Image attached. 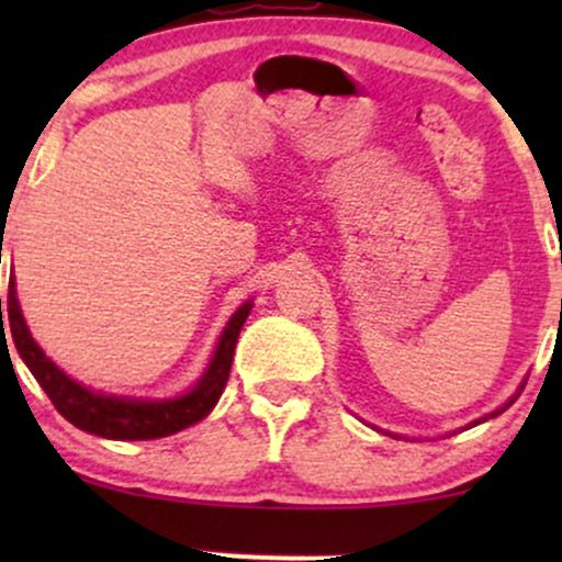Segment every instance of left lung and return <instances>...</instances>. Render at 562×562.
I'll return each mask as SVG.
<instances>
[{"label":"left lung","instance_id":"1","mask_svg":"<svg viewBox=\"0 0 562 562\" xmlns=\"http://www.w3.org/2000/svg\"><path fill=\"white\" fill-rule=\"evenodd\" d=\"M513 402H515V398H513ZM513 402H509V404H513ZM509 404H505V406H502V409H496V412H494V415H499V412H505V409H507V406H509ZM494 415H492V417H494ZM475 425H479V423H475Z\"/></svg>","mask_w":562,"mask_h":562}]
</instances>
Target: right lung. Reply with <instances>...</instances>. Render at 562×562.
Masks as SVG:
<instances>
[{"mask_svg":"<svg viewBox=\"0 0 562 562\" xmlns=\"http://www.w3.org/2000/svg\"><path fill=\"white\" fill-rule=\"evenodd\" d=\"M4 314H8V319H2V335L4 322H8V330L12 333V340H15V348L18 353H21L25 367L34 372V378L49 396V402L55 404V409L60 412L68 423L87 430V434L115 438V441H150V438L179 434V430L203 420V417L214 409L224 385H227L229 380V367L232 357H235L237 335H240L245 319H248L250 303H243L235 312V317L229 319L227 330L222 333V340H218L216 346L214 359H211L209 370L200 378V383L190 393L171 398V402H134V398L105 396V393H94L83 389L76 380H70L60 367L53 364V359L44 357L42 348H38L36 340L31 338L21 314V306H18L15 282L12 280L8 290V303H4Z\"/></svg>","mask_w":562,"mask_h":562,"instance_id":"obj_1","label":"right lung"}]
</instances>
